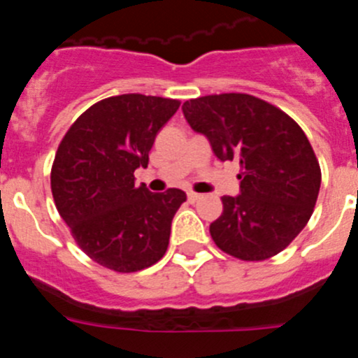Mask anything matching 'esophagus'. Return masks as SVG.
Masks as SVG:
<instances>
[{"instance_id":"1","label":"esophagus","mask_w":358,"mask_h":358,"mask_svg":"<svg viewBox=\"0 0 358 358\" xmlns=\"http://www.w3.org/2000/svg\"><path fill=\"white\" fill-rule=\"evenodd\" d=\"M201 199V194H195V192H188V201L189 202H197Z\"/></svg>"}]
</instances>
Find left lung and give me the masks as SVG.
Wrapping results in <instances>:
<instances>
[{
  "label": "left lung",
  "instance_id": "left-lung-1",
  "mask_svg": "<svg viewBox=\"0 0 358 358\" xmlns=\"http://www.w3.org/2000/svg\"><path fill=\"white\" fill-rule=\"evenodd\" d=\"M186 122L206 136L220 161L240 163V194L224 195L211 222L213 242L240 260H267L289 245L312 217L321 169L301 127L283 110L243 93L182 103Z\"/></svg>",
  "mask_w": 358,
  "mask_h": 358
}]
</instances>
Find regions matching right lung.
Returning a JSON list of instances; mask_svg holds the SVG:
<instances>
[{
    "label": "right lung",
    "instance_id": "obj_1",
    "mask_svg": "<svg viewBox=\"0 0 358 358\" xmlns=\"http://www.w3.org/2000/svg\"><path fill=\"white\" fill-rule=\"evenodd\" d=\"M177 100L120 94L82 113L62 138L52 166V194L78 248L116 273H136L163 258L182 189L152 194L136 186L157 132Z\"/></svg>",
    "mask_w": 358,
    "mask_h": 358
}]
</instances>
